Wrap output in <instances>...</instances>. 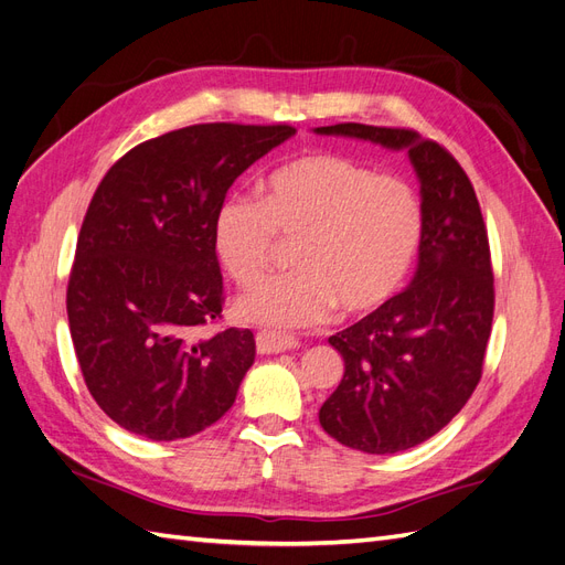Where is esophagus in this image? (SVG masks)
I'll return each instance as SVG.
<instances>
[{
  "label": "esophagus",
  "instance_id": "34e87169",
  "mask_svg": "<svg viewBox=\"0 0 565 565\" xmlns=\"http://www.w3.org/2000/svg\"><path fill=\"white\" fill-rule=\"evenodd\" d=\"M297 347H299V341L295 337L276 334V332H268V330L256 332V351H259V353H280V351H289V349H297Z\"/></svg>",
  "mask_w": 565,
  "mask_h": 565
}]
</instances>
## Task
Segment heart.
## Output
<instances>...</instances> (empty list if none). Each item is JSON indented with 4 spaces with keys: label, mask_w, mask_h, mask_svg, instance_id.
I'll use <instances>...</instances> for the list:
<instances>
[{
    "label": "heart",
    "mask_w": 565,
    "mask_h": 565,
    "mask_svg": "<svg viewBox=\"0 0 565 565\" xmlns=\"http://www.w3.org/2000/svg\"><path fill=\"white\" fill-rule=\"evenodd\" d=\"M295 243V270L254 287L237 316L266 328H309L339 303L349 316L377 311L405 282L422 241V202L398 177L334 152L278 167L262 200L233 193L214 214V249L243 287L259 280L278 247Z\"/></svg>",
    "instance_id": "heart-1"
}]
</instances>
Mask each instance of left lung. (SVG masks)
<instances>
[{
    "label": "left lung",
    "instance_id": "left-lung-1",
    "mask_svg": "<svg viewBox=\"0 0 565 565\" xmlns=\"http://www.w3.org/2000/svg\"><path fill=\"white\" fill-rule=\"evenodd\" d=\"M316 131L407 148L422 181L417 276L330 337L344 380L320 407V426L341 446L393 455L438 434L481 382L494 313L486 221L452 152L415 129L341 122Z\"/></svg>",
    "mask_w": 565,
    "mask_h": 565
}]
</instances>
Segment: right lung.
<instances>
[{"label":"right lung","mask_w":565,"mask_h":565,"mask_svg":"<svg viewBox=\"0 0 565 565\" xmlns=\"http://www.w3.org/2000/svg\"><path fill=\"white\" fill-rule=\"evenodd\" d=\"M295 131L191 125L134 146L100 179L65 306L84 384L122 429L188 438L235 403L254 363V334H204L226 301L214 214L233 181Z\"/></svg>","instance_id":"add662e5"}]
</instances>
